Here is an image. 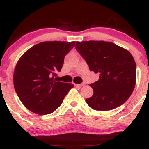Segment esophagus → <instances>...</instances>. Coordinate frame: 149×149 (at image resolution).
<instances>
[{"label": "esophagus", "instance_id": "esophagus-1", "mask_svg": "<svg viewBox=\"0 0 149 149\" xmlns=\"http://www.w3.org/2000/svg\"><path fill=\"white\" fill-rule=\"evenodd\" d=\"M85 85V83H81V84H75V86L77 87H83Z\"/></svg>", "mask_w": 149, "mask_h": 149}]
</instances>
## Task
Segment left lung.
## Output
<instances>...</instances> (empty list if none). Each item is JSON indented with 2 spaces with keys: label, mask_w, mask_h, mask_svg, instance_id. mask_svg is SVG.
<instances>
[{
  "label": "left lung",
  "mask_w": 149,
  "mask_h": 149,
  "mask_svg": "<svg viewBox=\"0 0 149 149\" xmlns=\"http://www.w3.org/2000/svg\"><path fill=\"white\" fill-rule=\"evenodd\" d=\"M76 48L89 68L100 74V79L90 84L93 95L87 104L97 111H109L128 100L136 84V63L126 49L103 40L76 42Z\"/></svg>",
  "instance_id": "8db88e82"
}]
</instances>
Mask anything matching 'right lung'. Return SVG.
Masks as SVG:
<instances>
[{"instance_id": "1", "label": "right lung", "mask_w": 149, "mask_h": 149, "mask_svg": "<svg viewBox=\"0 0 149 149\" xmlns=\"http://www.w3.org/2000/svg\"><path fill=\"white\" fill-rule=\"evenodd\" d=\"M76 41H45L33 45L22 54L15 68V91L24 107L34 113L49 114L62 103L73 87L56 82L53 76L60 71L65 56Z\"/></svg>"}]
</instances>
